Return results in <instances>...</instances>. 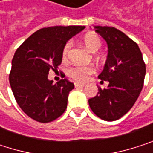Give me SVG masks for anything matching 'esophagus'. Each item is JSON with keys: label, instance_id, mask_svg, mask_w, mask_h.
Returning a JSON list of instances; mask_svg holds the SVG:
<instances>
[{"label": "esophagus", "instance_id": "obj_1", "mask_svg": "<svg viewBox=\"0 0 153 153\" xmlns=\"http://www.w3.org/2000/svg\"><path fill=\"white\" fill-rule=\"evenodd\" d=\"M74 86H75V88H82V87H84V84L75 82V83H74Z\"/></svg>", "mask_w": 153, "mask_h": 153}]
</instances>
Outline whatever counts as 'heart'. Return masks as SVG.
<instances>
[{"instance_id":"1","label":"heart","mask_w":153,"mask_h":153,"mask_svg":"<svg viewBox=\"0 0 153 153\" xmlns=\"http://www.w3.org/2000/svg\"><path fill=\"white\" fill-rule=\"evenodd\" d=\"M82 43H83L84 46L91 53L98 52L101 46V40L100 38V36L93 33L87 34L83 37ZM71 45V44L70 42L65 45V46L62 50V58L63 59H65L67 57ZM93 71H94V69L91 66H75L69 70V74L71 78H73L76 81L85 82Z\"/></svg>"}]
</instances>
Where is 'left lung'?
<instances>
[{
	"instance_id": "left-lung-1",
	"label": "left lung",
	"mask_w": 153,
	"mask_h": 153,
	"mask_svg": "<svg viewBox=\"0 0 153 153\" xmlns=\"http://www.w3.org/2000/svg\"><path fill=\"white\" fill-rule=\"evenodd\" d=\"M108 45V56L103 71L98 76L108 81L106 89L98 87V95L89 100L93 113L105 121H116L125 116L138 99L146 68L138 45L122 31L95 26Z\"/></svg>"
}]
</instances>
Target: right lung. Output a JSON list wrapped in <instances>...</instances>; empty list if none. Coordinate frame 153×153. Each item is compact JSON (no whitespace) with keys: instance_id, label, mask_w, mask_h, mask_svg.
<instances>
[{"instance_id":"1","label":"right lung","mask_w":153,"mask_h":153,"mask_svg":"<svg viewBox=\"0 0 153 153\" xmlns=\"http://www.w3.org/2000/svg\"><path fill=\"white\" fill-rule=\"evenodd\" d=\"M84 26H55L37 30L17 49L10 73L15 100L32 119L48 123L62 115L74 84L66 79L55 84L48 79L51 69L62 62L66 43Z\"/></svg>"}]
</instances>
